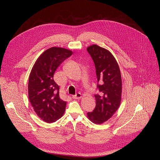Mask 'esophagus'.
<instances>
[{"label": "esophagus", "mask_w": 160, "mask_h": 160, "mask_svg": "<svg viewBox=\"0 0 160 160\" xmlns=\"http://www.w3.org/2000/svg\"><path fill=\"white\" fill-rule=\"evenodd\" d=\"M82 97V94L80 93H78L76 94L75 95H73L72 96V98H74V99H79Z\"/></svg>", "instance_id": "34e87169"}]
</instances>
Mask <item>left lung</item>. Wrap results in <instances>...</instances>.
<instances>
[{
  "label": "left lung",
  "instance_id": "obj_1",
  "mask_svg": "<svg viewBox=\"0 0 160 160\" xmlns=\"http://www.w3.org/2000/svg\"><path fill=\"white\" fill-rule=\"evenodd\" d=\"M94 62L99 93L95 95L96 106L88 113L89 119L95 124H102L115 113L121 101L122 79L118 63L112 54L97 45L87 48Z\"/></svg>",
  "mask_w": 160,
  "mask_h": 160
}]
</instances>
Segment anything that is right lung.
Returning <instances> with one entry per match:
<instances>
[{
	"label": "right lung",
	"instance_id": "1",
	"mask_svg": "<svg viewBox=\"0 0 160 160\" xmlns=\"http://www.w3.org/2000/svg\"><path fill=\"white\" fill-rule=\"evenodd\" d=\"M72 54L70 50L51 47L42 53L33 65L28 80V98L36 114L50 123L63 116L66 102L60 97V87L53 79L56 69Z\"/></svg>",
	"mask_w": 160,
	"mask_h": 160
}]
</instances>
